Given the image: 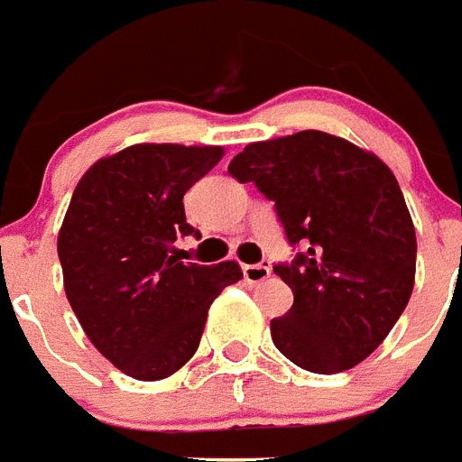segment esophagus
I'll list each match as a JSON object with an SVG mask.
<instances>
[{
	"label": "esophagus",
	"instance_id": "1",
	"mask_svg": "<svg viewBox=\"0 0 462 462\" xmlns=\"http://www.w3.org/2000/svg\"><path fill=\"white\" fill-rule=\"evenodd\" d=\"M272 276L269 264H243V279L248 283H262Z\"/></svg>",
	"mask_w": 462,
	"mask_h": 462
}]
</instances>
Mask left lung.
Listing matches in <instances>:
<instances>
[{
  "label": "left lung",
  "mask_w": 462,
  "mask_h": 462,
  "mask_svg": "<svg viewBox=\"0 0 462 462\" xmlns=\"http://www.w3.org/2000/svg\"><path fill=\"white\" fill-rule=\"evenodd\" d=\"M228 173L274 200L291 264L274 272L293 305L272 341L317 374L350 370L377 350L415 286L418 238L396 176L374 152L324 131L250 143Z\"/></svg>",
  "instance_id": "obj_1"
}]
</instances>
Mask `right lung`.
<instances>
[{
    "label": "right lung",
    "instance_id": "add662e5",
    "mask_svg": "<svg viewBox=\"0 0 462 462\" xmlns=\"http://www.w3.org/2000/svg\"><path fill=\"white\" fill-rule=\"evenodd\" d=\"M224 157L219 145L140 143L83 173L59 228L64 291L80 327L124 374L157 382L195 356L212 300L238 262L173 257L193 234L183 195Z\"/></svg>",
    "mask_w": 462,
    "mask_h": 462
}]
</instances>
